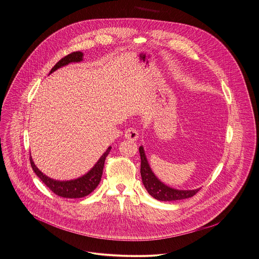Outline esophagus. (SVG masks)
I'll use <instances>...</instances> for the list:
<instances>
[{"label":"esophagus","instance_id":"1","mask_svg":"<svg viewBox=\"0 0 259 259\" xmlns=\"http://www.w3.org/2000/svg\"><path fill=\"white\" fill-rule=\"evenodd\" d=\"M125 138L128 140H136L138 138V131L135 128H128L125 131Z\"/></svg>","mask_w":259,"mask_h":259}]
</instances>
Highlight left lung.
<instances>
[{"label": "left lung", "instance_id": "obj_1", "mask_svg": "<svg viewBox=\"0 0 259 259\" xmlns=\"http://www.w3.org/2000/svg\"><path fill=\"white\" fill-rule=\"evenodd\" d=\"M140 152V157H141V177H142V182H143L145 189L147 192L156 200L163 201H179V200H184L191 198L195 196L200 189L197 190H189V191H184V190H176L172 189L165 184H163L157 177L152 172L147 158L145 156L143 147L141 146L139 148Z\"/></svg>", "mask_w": 259, "mask_h": 259}]
</instances>
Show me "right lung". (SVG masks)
Returning <instances> with one entry per match:
<instances>
[{"instance_id":"1","label":"right lung","mask_w":259,"mask_h":259,"mask_svg":"<svg viewBox=\"0 0 259 259\" xmlns=\"http://www.w3.org/2000/svg\"><path fill=\"white\" fill-rule=\"evenodd\" d=\"M83 54L80 52H74L66 57L61 58L58 63L52 68L51 72H54L55 70L58 69L61 66H64L70 62H78L82 60ZM111 150V147H109L106 152L101 156V158L98 160V162L94 165V167L85 174L84 176L71 180V181H56L49 177H47L44 172H40L36 166L34 165L33 161L31 160V156L29 155V162L30 166L35 172V175L42 181V183L56 195L66 199H77V198H83L88 196L91 192H93L96 187L98 186L99 182L101 181L103 167L106 157L108 156L109 152Z\"/></svg>"}]
</instances>
